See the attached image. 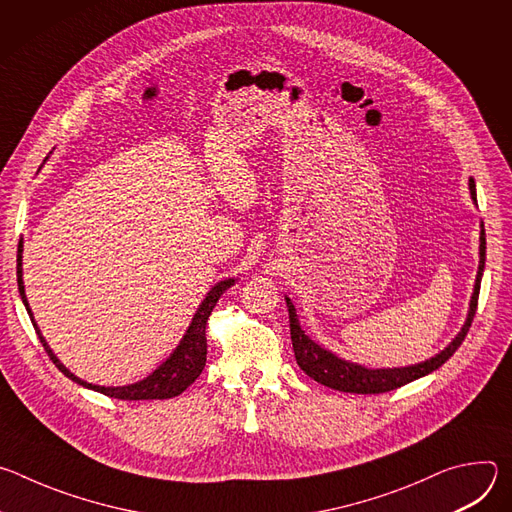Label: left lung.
Listing matches in <instances>:
<instances>
[{
    "label": "left lung",
    "instance_id": "left-lung-1",
    "mask_svg": "<svg viewBox=\"0 0 512 512\" xmlns=\"http://www.w3.org/2000/svg\"><path fill=\"white\" fill-rule=\"evenodd\" d=\"M470 192L472 198L476 200V184L474 180H470ZM484 261H486V235L484 229L480 233V267H478V277H476V285H474V296H472V304H470V312H468V320L462 328V332L452 340V344L448 348H444L440 354H435L433 358L413 364V367H405V369H364L360 364H352L346 362L338 356H334L332 352L320 348L316 342H312L304 330L300 328L298 316H296V308L294 304L289 302V298H285L287 302V310H289V330H291V344H294V354L296 360L300 364V369L312 377L314 381L336 389V391H344V393H360V395H377V393H387L393 389H399L423 375L433 373L435 369H440L442 364L460 348V344L464 342L476 308H478V294H480V281H482V271H484Z\"/></svg>",
    "mask_w": 512,
    "mask_h": 512
}]
</instances>
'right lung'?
Masks as SVG:
<instances>
[{
  "label": "right lung",
  "mask_w": 512,
  "mask_h": 512,
  "mask_svg": "<svg viewBox=\"0 0 512 512\" xmlns=\"http://www.w3.org/2000/svg\"><path fill=\"white\" fill-rule=\"evenodd\" d=\"M235 283V279H227V281H221L216 283L210 291L208 296L204 298V302L200 304L184 340L180 342V346L174 350V354L162 364V367L158 371H154L148 379H143L135 385H127V387H97V385H89L85 381H81L79 377H75L72 373H68L60 360L52 354V350L48 348L46 340L42 338L34 318H32V312H30V306H28V300H26V294H24V281H22V241L18 245V289H20V296H22V302L30 314V320L34 324V330L46 350V354L50 356V360L56 364L58 371L64 373L68 379H72L75 383L87 387V389H93V391H99L107 397H115V399H121V401H145V399H172L176 395H180L184 389H188L196 379L198 375L202 373L204 364H206V322H208V316L214 308V304L218 302V298L223 296V291L229 289L231 285Z\"/></svg>",
  "instance_id": "1"
}]
</instances>
